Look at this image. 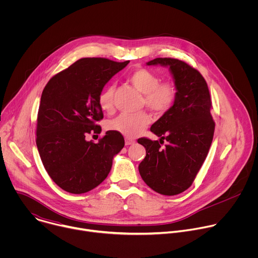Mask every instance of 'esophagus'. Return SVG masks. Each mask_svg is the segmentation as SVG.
Here are the masks:
<instances>
[{
  "label": "esophagus",
  "mask_w": 258,
  "mask_h": 258,
  "mask_svg": "<svg viewBox=\"0 0 258 258\" xmlns=\"http://www.w3.org/2000/svg\"><path fill=\"white\" fill-rule=\"evenodd\" d=\"M135 143H136V141L133 140V139H130V138H126V139H125V145H126V146L133 145V144H135Z\"/></svg>",
  "instance_id": "34e87169"
}]
</instances>
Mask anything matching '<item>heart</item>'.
I'll return each mask as SVG.
<instances>
[{
    "mask_svg": "<svg viewBox=\"0 0 258 258\" xmlns=\"http://www.w3.org/2000/svg\"><path fill=\"white\" fill-rule=\"evenodd\" d=\"M131 84L144 95V104L157 114H162L171 108L176 96L177 88L172 82L160 83L161 80L155 72L141 68L135 70L128 77ZM114 87H106L99 95V105L105 112L113 110ZM151 118L146 112L135 114H120L109 123V128L118 132L127 137L135 138L139 136L149 125Z\"/></svg>",
    "mask_w": 258,
    "mask_h": 258,
    "instance_id": "obj_1",
    "label": "heart"
}]
</instances>
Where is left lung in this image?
Listing matches in <instances>:
<instances>
[{
	"mask_svg": "<svg viewBox=\"0 0 258 258\" xmlns=\"http://www.w3.org/2000/svg\"><path fill=\"white\" fill-rule=\"evenodd\" d=\"M147 65L168 67L177 96L171 108L150 128L160 137L159 142L138 140L146 149L139 171L152 190L173 196L192 185L208 154L215 126L210 113L211 98L201 73L186 62L156 58ZM163 139L168 145L162 149L160 144Z\"/></svg>",
	"mask_w": 258,
	"mask_h": 258,
	"instance_id": "1",
	"label": "left lung"
}]
</instances>
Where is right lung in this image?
<instances>
[{
    "instance_id": "right-lung-1",
    "label": "right lung",
    "mask_w": 258,
    "mask_h": 258,
    "mask_svg": "<svg viewBox=\"0 0 258 258\" xmlns=\"http://www.w3.org/2000/svg\"><path fill=\"white\" fill-rule=\"evenodd\" d=\"M128 63L83 58L57 73L43 91L36 146L48 174L66 192L83 194L99 186L123 148L118 132H106L97 144L86 136L101 128L96 122L103 118L98 99L104 86Z\"/></svg>"
}]
</instances>
